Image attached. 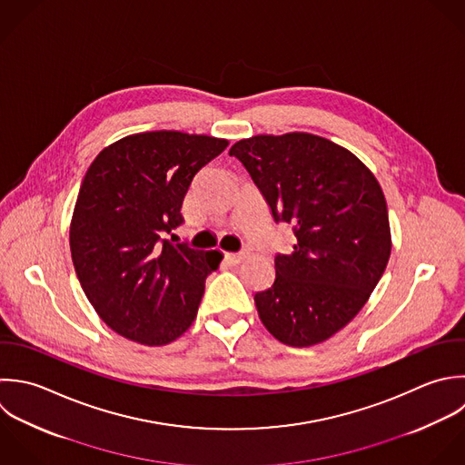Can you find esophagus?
I'll return each instance as SVG.
<instances>
[{
  "instance_id": "esophagus-1",
  "label": "esophagus",
  "mask_w": 465,
  "mask_h": 465,
  "mask_svg": "<svg viewBox=\"0 0 465 465\" xmlns=\"http://www.w3.org/2000/svg\"><path fill=\"white\" fill-rule=\"evenodd\" d=\"M246 255H248V252L242 250V252H237V253H224V259L230 264H239V262H242L246 259Z\"/></svg>"
}]
</instances>
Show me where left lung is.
Masks as SVG:
<instances>
[{"instance_id":"obj_1","label":"left lung","mask_w":465,"mask_h":465,"mask_svg":"<svg viewBox=\"0 0 465 465\" xmlns=\"http://www.w3.org/2000/svg\"><path fill=\"white\" fill-rule=\"evenodd\" d=\"M295 241L275 253L273 284L255 293L266 330L306 348L342 330L366 304L391 253L375 175L346 148L304 132L255 135L230 148Z\"/></svg>"}]
</instances>
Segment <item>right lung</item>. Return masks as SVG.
<instances>
[{
    "label": "right lung",
    "mask_w": 465,
    "mask_h": 465,
    "mask_svg": "<svg viewBox=\"0 0 465 465\" xmlns=\"http://www.w3.org/2000/svg\"><path fill=\"white\" fill-rule=\"evenodd\" d=\"M228 141L183 132L119 139L90 164L70 224L84 295L115 333L144 346L181 337L195 321L206 277L223 253L173 244L195 173Z\"/></svg>",
    "instance_id": "obj_1"
}]
</instances>
